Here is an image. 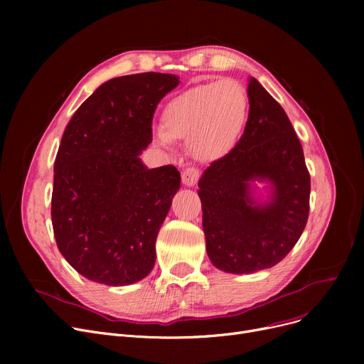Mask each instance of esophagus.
<instances>
[{"label": "esophagus", "mask_w": 364, "mask_h": 364, "mask_svg": "<svg viewBox=\"0 0 364 364\" xmlns=\"http://www.w3.org/2000/svg\"><path fill=\"white\" fill-rule=\"evenodd\" d=\"M199 176H200V172L198 168H186L181 174L183 184L187 187H193L198 183Z\"/></svg>", "instance_id": "1"}]
</instances>
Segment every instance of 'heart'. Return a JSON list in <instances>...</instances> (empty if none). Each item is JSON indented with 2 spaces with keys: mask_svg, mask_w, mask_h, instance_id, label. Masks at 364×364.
Segmentation results:
<instances>
[{
  "mask_svg": "<svg viewBox=\"0 0 364 364\" xmlns=\"http://www.w3.org/2000/svg\"><path fill=\"white\" fill-rule=\"evenodd\" d=\"M250 114L246 88L235 80L199 84L171 99L162 112L155 141L169 149L172 140H187L192 155L202 162L227 156L239 143Z\"/></svg>",
  "mask_w": 364,
  "mask_h": 364,
  "instance_id": "1",
  "label": "heart"
}]
</instances>
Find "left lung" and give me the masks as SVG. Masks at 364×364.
<instances>
[{"label": "left lung", "instance_id": "1", "mask_svg": "<svg viewBox=\"0 0 364 364\" xmlns=\"http://www.w3.org/2000/svg\"><path fill=\"white\" fill-rule=\"evenodd\" d=\"M250 114L237 146L199 180L206 252L218 270L251 274L291 252L310 211V174L283 107L255 78L247 82ZM255 181L269 184L265 200Z\"/></svg>", "mask_w": 364, "mask_h": 364}]
</instances>
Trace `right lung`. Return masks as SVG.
<instances>
[{"mask_svg":"<svg viewBox=\"0 0 364 364\" xmlns=\"http://www.w3.org/2000/svg\"><path fill=\"white\" fill-rule=\"evenodd\" d=\"M177 75L146 72L102 84L73 113L54 161L51 221L60 254L81 276L107 286L144 279L180 172L149 169L158 103Z\"/></svg>","mask_w":364,"mask_h":364,"instance_id":"obj_1","label":"right lung"}]
</instances>
